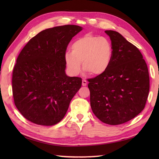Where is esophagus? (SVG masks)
I'll list each match as a JSON object with an SVG mask.
<instances>
[{
	"label": "esophagus",
	"mask_w": 159,
	"mask_h": 159,
	"mask_svg": "<svg viewBox=\"0 0 159 159\" xmlns=\"http://www.w3.org/2000/svg\"><path fill=\"white\" fill-rule=\"evenodd\" d=\"M87 81H86L85 80H82V85L83 86H86V85H87Z\"/></svg>",
	"instance_id": "34e87169"
}]
</instances>
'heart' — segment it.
Masks as SVG:
<instances>
[{
    "label": "heart",
    "instance_id": "heart-1",
    "mask_svg": "<svg viewBox=\"0 0 159 159\" xmlns=\"http://www.w3.org/2000/svg\"><path fill=\"white\" fill-rule=\"evenodd\" d=\"M71 51L64 54V61L72 75L80 74L83 68L91 74L98 75L106 71L113 57V46L108 38L86 34L74 42Z\"/></svg>",
    "mask_w": 159,
    "mask_h": 159
}]
</instances>
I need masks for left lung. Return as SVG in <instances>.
I'll use <instances>...</instances> for the list:
<instances>
[{
	"instance_id": "obj_1",
	"label": "left lung",
	"mask_w": 159,
	"mask_h": 159,
	"mask_svg": "<svg viewBox=\"0 0 159 159\" xmlns=\"http://www.w3.org/2000/svg\"><path fill=\"white\" fill-rule=\"evenodd\" d=\"M113 46L106 71L89 80L90 104L101 121L111 125L135 117L145 108L149 92V75L141 52L121 34L105 30Z\"/></svg>"
}]
</instances>
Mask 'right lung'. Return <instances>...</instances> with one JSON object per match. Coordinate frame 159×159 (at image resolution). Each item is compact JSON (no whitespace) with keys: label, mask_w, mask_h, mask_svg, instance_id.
I'll return each mask as SVG.
<instances>
[{"label":"right lung","mask_w":159,"mask_h":159,"mask_svg":"<svg viewBox=\"0 0 159 159\" xmlns=\"http://www.w3.org/2000/svg\"><path fill=\"white\" fill-rule=\"evenodd\" d=\"M83 28L64 25L48 28L30 40L20 52L12 74L16 108L28 121L52 126L63 119L81 78L66 74L67 47Z\"/></svg>","instance_id":"add662e5"}]
</instances>
